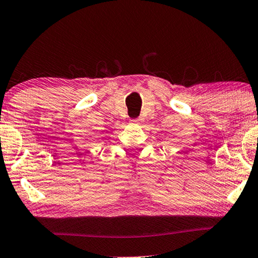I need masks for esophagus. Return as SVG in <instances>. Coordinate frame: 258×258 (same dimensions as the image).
I'll use <instances>...</instances> for the list:
<instances>
[{
	"instance_id": "1",
	"label": "esophagus",
	"mask_w": 258,
	"mask_h": 258,
	"mask_svg": "<svg viewBox=\"0 0 258 258\" xmlns=\"http://www.w3.org/2000/svg\"><path fill=\"white\" fill-rule=\"evenodd\" d=\"M139 121H140V119H132V122H134V124H138Z\"/></svg>"
}]
</instances>
